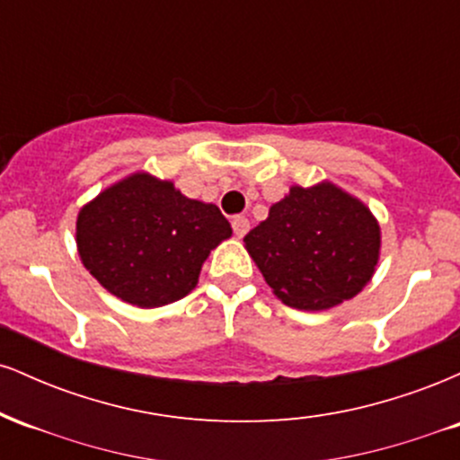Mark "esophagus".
I'll list each match as a JSON object with an SVG mask.
<instances>
[{"label": "esophagus", "instance_id": "esophagus-1", "mask_svg": "<svg viewBox=\"0 0 460 460\" xmlns=\"http://www.w3.org/2000/svg\"><path fill=\"white\" fill-rule=\"evenodd\" d=\"M231 226H234V234L237 237H244L248 234V229H251V223H248V218H244V216H235V218L231 220Z\"/></svg>", "mask_w": 460, "mask_h": 460}]
</instances>
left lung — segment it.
<instances>
[{
  "label": "left lung",
  "mask_w": 460,
  "mask_h": 460,
  "mask_svg": "<svg viewBox=\"0 0 460 460\" xmlns=\"http://www.w3.org/2000/svg\"><path fill=\"white\" fill-rule=\"evenodd\" d=\"M246 251L285 305L329 309L372 279L381 229L361 200L332 183L294 186L248 231Z\"/></svg>",
  "instance_id": "1"
}]
</instances>
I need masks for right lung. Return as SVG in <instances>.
I'll return each mask as SVG.
<instances>
[{"label":"right lung","instance_id":"obj_1","mask_svg":"<svg viewBox=\"0 0 460 460\" xmlns=\"http://www.w3.org/2000/svg\"><path fill=\"white\" fill-rule=\"evenodd\" d=\"M231 235L212 203L136 172L103 190L77 216L82 263L116 298L162 307L194 289L209 251Z\"/></svg>","mask_w":460,"mask_h":460}]
</instances>
